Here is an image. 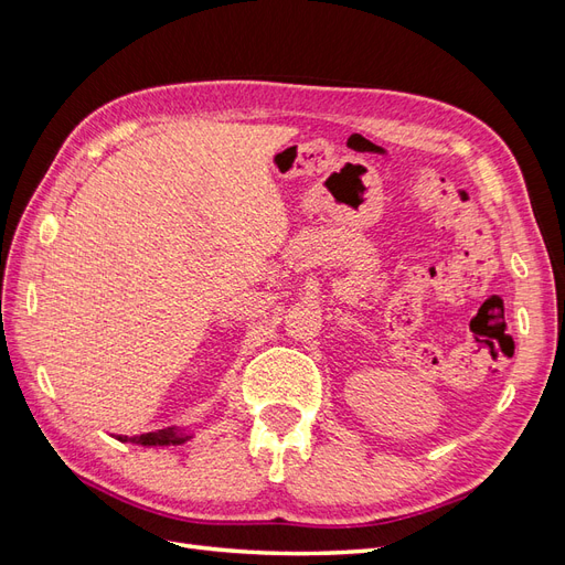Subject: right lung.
I'll return each instance as SVG.
<instances>
[{
  "mask_svg": "<svg viewBox=\"0 0 565 565\" xmlns=\"http://www.w3.org/2000/svg\"><path fill=\"white\" fill-rule=\"evenodd\" d=\"M193 436L185 434V429H177V426H169V429L160 431H150L141 436H117V440L122 443H136V446H146V448H164V446H181V443L191 440Z\"/></svg>",
  "mask_w": 565,
  "mask_h": 565,
  "instance_id": "add662e5",
  "label": "right lung"
}]
</instances>
